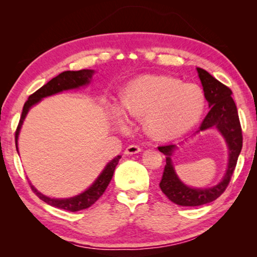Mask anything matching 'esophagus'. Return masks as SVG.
Wrapping results in <instances>:
<instances>
[{
  "instance_id": "1",
  "label": "esophagus",
  "mask_w": 257,
  "mask_h": 257,
  "mask_svg": "<svg viewBox=\"0 0 257 257\" xmlns=\"http://www.w3.org/2000/svg\"><path fill=\"white\" fill-rule=\"evenodd\" d=\"M141 151H142V149L138 145H129V146H127V149H125L124 154H127V155L137 154Z\"/></svg>"
}]
</instances>
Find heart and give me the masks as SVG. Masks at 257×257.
I'll list each match as a JSON object with an SVG mask.
<instances>
[{
    "label": "heart",
    "instance_id": "1",
    "mask_svg": "<svg viewBox=\"0 0 257 257\" xmlns=\"http://www.w3.org/2000/svg\"><path fill=\"white\" fill-rule=\"evenodd\" d=\"M205 108L202 89L169 76L139 77L125 87L121 111L127 118H146V130L158 142H170L190 132Z\"/></svg>",
    "mask_w": 257,
    "mask_h": 257
}]
</instances>
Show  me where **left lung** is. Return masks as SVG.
I'll use <instances>...</instances> for the list:
<instances>
[{
    "label": "left lung",
    "mask_w": 257,
    "mask_h": 257,
    "mask_svg": "<svg viewBox=\"0 0 257 257\" xmlns=\"http://www.w3.org/2000/svg\"><path fill=\"white\" fill-rule=\"evenodd\" d=\"M204 96L210 111L199 125L198 132L216 128L222 135L229 147V163L222 181L211 188H191L178 178L172 165L171 155L176 145L159 146V151L165 155V167L160 188L171 202L181 206H199L215 201L224 193L236 168L238 156L242 147V133L237 106L231 97V89L211 76L206 70L197 68Z\"/></svg>",
    "instance_id": "1"
}]
</instances>
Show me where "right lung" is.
<instances>
[{
    "mask_svg": "<svg viewBox=\"0 0 257 257\" xmlns=\"http://www.w3.org/2000/svg\"><path fill=\"white\" fill-rule=\"evenodd\" d=\"M93 73L94 71L88 70V69H84V70H79V71H64L62 73H60L59 76L53 78V79H51L47 84L41 87V88L36 90L34 94L30 95L28 97V101L25 103L23 113H21V116L19 120V124L16 130L17 150H18V136H19L20 128L21 125H23V122L26 118V115H27L29 108L33 105H35L36 103L40 102L42 98H44L46 96H51V95L58 94L60 92H63V90L73 89V88H78V87L80 86L88 85L90 82V79H92ZM120 158L121 156L118 155L116 158L113 159L111 162H108L106 167L104 168V170L102 171L101 175H99L97 179L94 181V184L90 186L88 189L85 190L84 193L77 195L75 197L64 198V199L50 198L45 196V195H43L42 193H40V191L35 188L32 184L29 185L32 187V190L34 193L36 194L43 202H45L51 206L62 208V210L70 211V212L85 210V208H88L89 206H92L93 204L104 194V191H105L108 184H110V181L113 177V172L115 170V167L116 164H118Z\"/></svg>",
    "mask_w": 257,
    "mask_h": 257,
    "instance_id": "add662e5",
    "label": "right lung"
}]
</instances>
